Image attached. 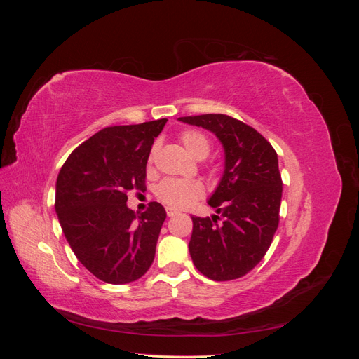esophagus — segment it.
Segmentation results:
<instances>
[{"label": "esophagus", "mask_w": 359, "mask_h": 359, "mask_svg": "<svg viewBox=\"0 0 359 359\" xmlns=\"http://www.w3.org/2000/svg\"><path fill=\"white\" fill-rule=\"evenodd\" d=\"M166 214H168V217H173V215H177V214H178V211L172 210V208H166Z\"/></svg>", "instance_id": "obj_1"}]
</instances>
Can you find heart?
<instances>
[{"label":"heart","instance_id":"1","mask_svg":"<svg viewBox=\"0 0 359 359\" xmlns=\"http://www.w3.org/2000/svg\"><path fill=\"white\" fill-rule=\"evenodd\" d=\"M181 144L187 149V153L194 158H205L210 154V140L198 130H186L182 132ZM203 194L202 182L196 180H180L166 178L163 180L156 190V196L166 203L170 208H187L194 201Z\"/></svg>","mask_w":359,"mask_h":359}]
</instances>
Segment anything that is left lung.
Wrapping results in <instances>:
<instances>
[{"label":"left lung","mask_w":359,"mask_h":359,"mask_svg":"<svg viewBox=\"0 0 359 359\" xmlns=\"http://www.w3.org/2000/svg\"><path fill=\"white\" fill-rule=\"evenodd\" d=\"M178 119L210 130L224 151L223 177L208 199L215 214L191 217V260L211 280L240 278L262 260L277 231L283 191L277 153L253 127L232 116Z\"/></svg>","instance_id":"obj_1"}]
</instances>
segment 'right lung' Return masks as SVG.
Wrapping results in <instances>:
<instances>
[{"label":"right lung","mask_w":359,"mask_h":359,"mask_svg":"<svg viewBox=\"0 0 359 359\" xmlns=\"http://www.w3.org/2000/svg\"><path fill=\"white\" fill-rule=\"evenodd\" d=\"M166 121L106 127L76 148L60 170L61 229L79 262L104 283H132L154 260L166 211L151 202L137 214L127 206V191L144 190L149 151Z\"/></svg>","instance_id":"obj_1"}]
</instances>
